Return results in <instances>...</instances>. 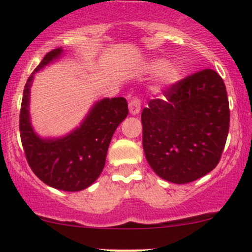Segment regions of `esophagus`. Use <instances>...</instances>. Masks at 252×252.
I'll return each instance as SVG.
<instances>
[{
    "label": "esophagus",
    "mask_w": 252,
    "mask_h": 252,
    "mask_svg": "<svg viewBox=\"0 0 252 252\" xmlns=\"http://www.w3.org/2000/svg\"><path fill=\"white\" fill-rule=\"evenodd\" d=\"M140 100L138 97L131 98L130 102H129V112L133 116H136V114L140 113Z\"/></svg>",
    "instance_id": "34e87169"
}]
</instances>
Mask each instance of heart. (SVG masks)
Returning <instances> with one entry per match:
<instances>
[{
    "label": "heart",
    "mask_w": 252,
    "mask_h": 252,
    "mask_svg": "<svg viewBox=\"0 0 252 252\" xmlns=\"http://www.w3.org/2000/svg\"><path fill=\"white\" fill-rule=\"evenodd\" d=\"M150 73H157V88H171L179 83L182 79V70L174 63H167L164 58H154L146 64Z\"/></svg>",
    "instance_id": "obj_1"
}]
</instances>
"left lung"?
Returning a JSON list of instances; mask_svg holds the SVG:
<instances>
[{"mask_svg": "<svg viewBox=\"0 0 252 252\" xmlns=\"http://www.w3.org/2000/svg\"><path fill=\"white\" fill-rule=\"evenodd\" d=\"M151 100L141 113L142 147L162 179L187 184L220 162L229 130V102L223 79L204 69Z\"/></svg>", "mask_w": 252, "mask_h": 252, "instance_id": "obj_1", "label": "left lung"}]
</instances>
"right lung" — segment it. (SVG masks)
I'll return each instance as SVG.
<instances>
[{
  "mask_svg": "<svg viewBox=\"0 0 252 252\" xmlns=\"http://www.w3.org/2000/svg\"><path fill=\"white\" fill-rule=\"evenodd\" d=\"M63 55L62 47L48 52L28 79L20 107V139L28 163L40 180L63 191H80L100 177L113 133L126 118L128 103L124 97L102 98L91 106L81 123L68 134L58 138L40 136L30 118V89L35 73Z\"/></svg>",
  "mask_w": 252,
  "mask_h": 252,
  "instance_id": "add662e5",
  "label": "right lung"
}]
</instances>
